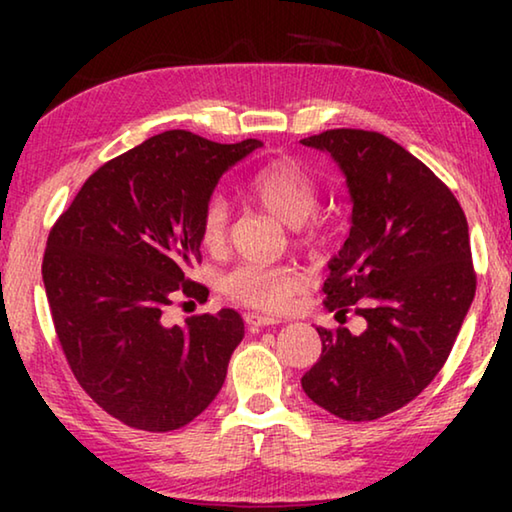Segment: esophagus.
Returning <instances> with one entry per match:
<instances>
[{
	"label": "esophagus",
	"mask_w": 512,
	"mask_h": 512,
	"mask_svg": "<svg viewBox=\"0 0 512 512\" xmlns=\"http://www.w3.org/2000/svg\"><path fill=\"white\" fill-rule=\"evenodd\" d=\"M244 320H246L248 327H271V325L280 323V318L257 314V311H248V314H244Z\"/></svg>",
	"instance_id": "obj_1"
}]
</instances>
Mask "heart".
<instances>
[{
  "label": "heart",
  "mask_w": 512,
  "mask_h": 512,
  "mask_svg": "<svg viewBox=\"0 0 512 512\" xmlns=\"http://www.w3.org/2000/svg\"><path fill=\"white\" fill-rule=\"evenodd\" d=\"M248 194L268 214L287 225H298L300 239L318 244L325 223L311 216L318 205V183L309 171L289 158H277L248 178ZM201 244L221 253L230 235V207L223 196H212L201 212ZM305 289V273L291 264H239L221 277V291L241 305L262 311H284Z\"/></svg>",
  "instance_id": "1"
}]
</instances>
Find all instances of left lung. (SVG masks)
<instances>
[{"label": "left lung", "instance_id": "obj_1", "mask_svg": "<svg viewBox=\"0 0 512 512\" xmlns=\"http://www.w3.org/2000/svg\"><path fill=\"white\" fill-rule=\"evenodd\" d=\"M343 171L350 237L329 259L325 307L339 327H316L323 352L302 377L311 402L368 422L415 400L452 352L476 291L470 232L449 187L375 131L334 128L300 140ZM354 310L361 333L342 327Z\"/></svg>", "mask_w": 512, "mask_h": 512}]
</instances>
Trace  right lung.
<instances>
[{"label": "right lung", "mask_w": 512, "mask_h": 512, "mask_svg": "<svg viewBox=\"0 0 512 512\" xmlns=\"http://www.w3.org/2000/svg\"><path fill=\"white\" fill-rule=\"evenodd\" d=\"M259 140L216 144L189 131L153 135L85 180L49 232L42 282L76 381L112 418L164 433L221 391L244 339L235 309L164 323L201 262V212L219 178Z\"/></svg>", "instance_id": "add662e5"}]
</instances>
